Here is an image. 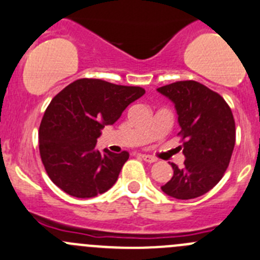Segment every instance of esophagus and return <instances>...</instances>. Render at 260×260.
<instances>
[{"mask_svg": "<svg viewBox=\"0 0 260 260\" xmlns=\"http://www.w3.org/2000/svg\"><path fill=\"white\" fill-rule=\"evenodd\" d=\"M141 157H142L146 162H150V164L156 162V161H157V158L156 157H153V156H151V155H146V153H142V155H141Z\"/></svg>", "mask_w": 260, "mask_h": 260, "instance_id": "obj_1", "label": "esophagus"}]
</instances>
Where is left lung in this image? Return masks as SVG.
Masks as SVG:
<instances>
[{
	"label": "left lung",
	"instance_id": "obj_1",
	"mask_svg": "<svg viewBox=\"0 0 260 260\" xmlns=\"http://www.w3.org/2000/svg\"><path fill=\"white\" fill-rule=\"evenodd\" d=\"M157 91L174 104L183 136V168L161 190L176 200H193L213 188L228 169L235 146V120L221 95L197 81H178Z\"/></svg>",
	"mask_w": 260,
	"mask_h": 260
}]
</instances>
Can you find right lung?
Segmentation results:
<instances>
[{
	"mask_svg": "<svg viewBox=\"0 0 260 260\" xmlns=\"http://www.w3.org/2000/svg\"><path fill=\"white\" fill-rule=\"evenodd\" d=\"M145 90L98 79H81L55 95L39 128V151L50 180L76 198L109 190L129 157L127 151L96 148L105 125H112Z\"/></svg>",
	"mask_w": 260,
	"mask_h": 260,
	"instance_id": "1",
	"label": "right lung"
}]
</instances>
